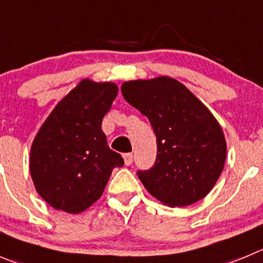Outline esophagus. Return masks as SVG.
Masks as SVG:
<instances>
[{"instance_id": "34e87169", "label": "esophagus", "mask_w": 263, "mask_h": 263, "mask_svg": "<svg viewBox=\"0 0 263 263\" xmlns=\"http://www.w3.org/2000/svg\"><path fill=\"white\" fill-rule=\"evenodd\" d=\"M123 159H124V165L129 166L132 165V162H134V156L131 153H126L123 154Z\"/></svg>"}]
</instances>
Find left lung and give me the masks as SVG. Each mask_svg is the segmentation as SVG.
<instances>
[{
	"label": "left lung",
	"instance_id": "obj_1",
	"mask_svg": "<svg viewBox=\"0 0 263 263\" xmlns=\"http://www.w3.org/2000/svg\"><path fill=\"white\" fill-rule=\"evenodd\" d=\"M124 100L151 122L157 158L137 176L153 197L188 206L212 191L226 161L219 123L188 88L167 76L123 83Z\"/></svg>",
	"mask_w": 263,
	"mask_h": 263
}]
</instances>
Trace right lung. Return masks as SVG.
<instances>
[{
  "label": "right lung",
  "instance_id": "obj_1",
  "mask_svg": "<svg viewBox=\"0 0 263 263\" xmlns=\"http://www.w3.org/2000/svg\"><path fill=\"white\" fill-rule=\"evenodd\" d=\"M117 93L111 83L83 80L36 135L29 170L37 193L54 209L84 212L101 197L112 170L124 165L101 128Z\"/></svg>",
  "mask_w": 263,
  "mask_h": 263
}]
</instances>
